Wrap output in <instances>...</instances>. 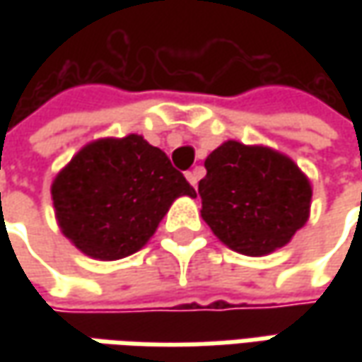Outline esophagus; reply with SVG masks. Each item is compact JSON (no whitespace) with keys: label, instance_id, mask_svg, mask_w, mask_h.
Wrapping results in <instances>:
<instances>
[{"label":"esophagus","instance_id":"34e87169","mask_svg":"<svg viewBox=\"0 0 362 362\" xmlns=\"http://www.w3.org/2000/svg\"><path fill=\"white\" fill-rule=\"evenodd\" d=\"M199 177H202V171L199 169H193V171H189L187 173V181L193 185V187H197V183H199Z\"/></svg>","mask_w":362,"mask_h":362}]
</instances>
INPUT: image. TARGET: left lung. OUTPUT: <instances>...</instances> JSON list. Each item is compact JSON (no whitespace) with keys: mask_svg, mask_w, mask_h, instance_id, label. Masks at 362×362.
Instances as JSON below:
<instances>
[{"mask_svg":"<svg viewBox=\"0 0 362 362\" xmlns=\"http://www.w3.org/2000/svg\"><path fill=\"white\" fill-rule=\"evenodd\" d=\"M202 217L214 235L243 256L284 247L310 217L313 185L288 155L226 141L205 159Z\"/></svg>","mask_w":362,"mask_h":362,"instance_id":"left-lung-1","label":"left lung"}]
</instances>
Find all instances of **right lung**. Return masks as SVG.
I'll list each match as a JSON object with an SVG mask.
<instances>
[{"mask_svg": "<svg viewBox=\"0 0 362 362\" xmlns=\"http://www.w3.org/2000/svg\"><path fill=\"white\" fill-rule=\"evenodd\" d=\"M60 231L84 256L112 262L145 247L177 197H197L141 134L84 145L52 181Z\"/></svg>", "mask_w": 362, "mask_h": 362, "instance_id": "1", "label": "right lung"}]
</instances>
